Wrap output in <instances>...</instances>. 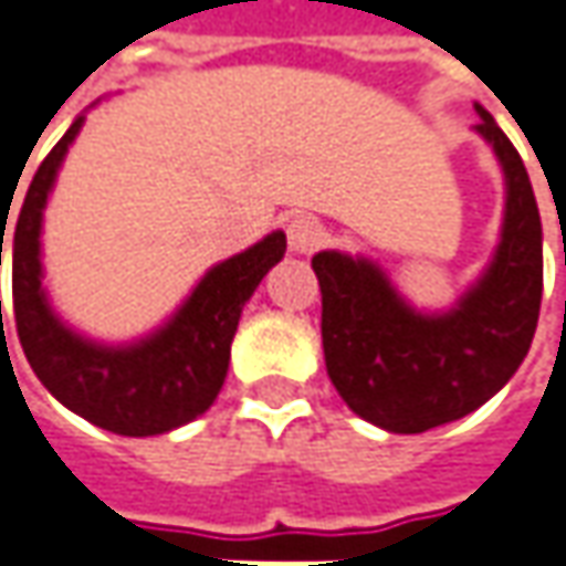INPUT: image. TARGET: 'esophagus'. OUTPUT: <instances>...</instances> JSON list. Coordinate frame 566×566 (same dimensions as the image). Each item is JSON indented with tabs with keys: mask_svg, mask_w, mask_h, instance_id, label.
<instances>
[{
	"mask_svg": "<svg viewBox=\"0 0 566 566\" xmlns=\"http://www.w3.org/2000/svg\"><path fill=\"white\" fill-rule=\"evenodd\" d=\"M323 240H326V231H323V224L316 218H310V214L291 218V224H287V247H291V253L310 256V253H316L323 247Z\"/></svg>",
	"mask_w": 566,
	"mask_h": 566,
	"instance_id": "34e87169",
	"label": "esophagus"
}]
</instances>
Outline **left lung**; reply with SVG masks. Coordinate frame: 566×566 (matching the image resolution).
<instances>
[{
  "label": "left lung",
  "mask_w": 566,
  "mask_h": 566,
  "mask_svg": "<svg viewBox=\"0 0 566 566\" xmlns=\"http://www.w3.org/2000/svg\"><path fill=\"white\" fill-rule=\"evenodd\" d=\"M479 133L504 170L494 256L450 310H418L377 259L323 250V352L338 396L389 433H421L481 408L523 364L542 307V218L526 167L494 116Z\"/></svg>",
  "instance_id": "left-lung-1"
}]
</instances>
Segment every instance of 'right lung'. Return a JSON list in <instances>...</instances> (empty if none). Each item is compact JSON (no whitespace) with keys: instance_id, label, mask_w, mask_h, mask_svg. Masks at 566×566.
Segmentation results:
<instances>
[{"instance_id":"right-lung-1","label":"right lung","mask_w":566,"mask_h":566,"mask_svg":"<svg viewBox=\"0 0 566 566\" xmlns=\"http://www.w3.org/2000/svg\"><path fill=\"white\" fill-rule=\"evenodd\" d=\"M85 113L43 158L21 202L12 234L14 326L28 364L62 406L123 437H155L199 418L221 392L240 313L259 282L284 256V231L211 265L158 329L111 345L72 329L43 287V209ZM9 211H2V224ZM0 234V265H2ZM2 326V301H0Z\"/></svg>"}]
</instances>
